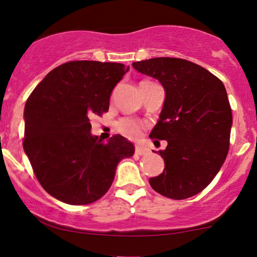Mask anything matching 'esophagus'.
I'll use <instances>...</instances> for the list:
<instances>
[{
  "label": "esophagus",
  "mask_w": 257,
  "mask_h": 257,
  "mask_svg": "<svg viewBox=\"0 0 257 257\" xmlns=\"http://www.w3.org/2000/svg\"><path fill=\"white\" fill-rule=\"evenodd\" d=\"M135 154L138 155H147L149 154V151L147 148L141 147V146H136L135 147Z\"/></svg>",
  "instance_id": "34e87169"
}]
</instances>
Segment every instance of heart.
I'll return each mask as SVG.
<instances>
[{
  "label": "heart",
  "mask_w": 257,
  "mask_h": 257,
  "mask_svg": "<svg viewBox=\"0 0 257 257\" xmlns=\"http://www.w3.org/2000/svg\"><path fill=\"white\" fill-rule=\"evenodd\" d=\"M117 129L119 133L129 139H138L142 134L141 123L132 118H123L117 123Z\"/></svg>",
  "instance_id": "b5f03b06"
}]
</instances>
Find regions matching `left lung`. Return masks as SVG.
I'll return each mask as SVG.
<instances>
[{"mask_svg":"<svg viewBox=\"0 0 257 257\" xmlns=\"http://www.w3.org/2000/svg\"><path fill=\"white\" fill-rule=\"evenodd\" d=\"M133 67L165 89L164 106L149 135L167 141V147L159 151L165 170L149 184L172 199L196 196L228 155L232 113L225 87L206 69L179 58H152L133 63Z\"/></svg>","mask_w":257,"mask_h":257,"instance_id":"1","label":"left lung"}]
</instances>
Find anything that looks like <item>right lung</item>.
Here are the masks:
<instances>
[{
    "mask_svg": "<svg viewBox=\"0 0 257 257\" xmlns=\"http://www.w3.org/2000/svg\"><path fill=\"white\" fill-rule=\"evenodd\" d=\"M129 67L69 61L47 74L25 105L24 149L47 193L86 205L108 192L122 159L135 147L121 135L106 142L91 134L90 117L109 110L111 91Z\"/></svg>",
    "mask_w": 257,
    "mask_h": 257,
    "instance_id": "obj_1",
    "label": "right lung"
}]
</instances>
